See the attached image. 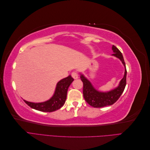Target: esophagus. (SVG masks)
<instances>
[{
	"label": "esophagus",
	"mask_w": 150,
	"mask_h": 150,
	"mask_svg": "<svg viewBox=\"0 0 150 150\" xmlns=\"http://www.w3.org/2000/svg\"><path fill=\"white\" fill-rule=\"evenodd\" d=\"M71 76L74 79H78V73H77V72H76V71L72 72V74H71Z\"/></svg>",
	"instance_id": "esophagus-1"
}]
</instances>
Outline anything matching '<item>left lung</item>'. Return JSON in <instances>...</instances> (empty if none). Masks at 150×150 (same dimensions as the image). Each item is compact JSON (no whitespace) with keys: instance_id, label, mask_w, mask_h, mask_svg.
I'll return each instance as SVG.
<instances>
[{"instance_id":"1","label":"left lung","mask_w":150,"mask_h":150,"mask_svg":"<svg viewBox=\"0 0 150 150\" xmlns=\"http://www.w3.org/2000/svg\"><path fill=\"white\" fill-rule=\"evenodd\" d=\"M112 49L114 54L112 55L119 58L123 64L125 71V75L119 86L110 91L108 92H100L95 89L90 81L86 78L83 74H81V79L83 83V96L84 98L90 106L94 108H102L106 106L112 105L116 103L118 99L122 93H123L126 84V74L127 71L126 64L123 59V56L120 50L113 45Z\"/></svg>"}]
</instances>
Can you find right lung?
<instances>
[{
    "mask_svg": "<svg viewBox=\"0 0 150 150\" xmlns=\"http://www.w3.org/2000/svg\"><path fill=\"white\" fill-rule=\"evenodd\" d=\"M73 81L74 79L69 75L67 78L59 81L54 95L48 101L38 103L24 101L29 106L34 110L42 112L55 111L64 104L67 97V89Z\"/></svg>",
    "mask_w": 150,
    "mask_h": 150,
    "instance_id": "obj_1",
    "label": "right lung"
}]
</instances>
